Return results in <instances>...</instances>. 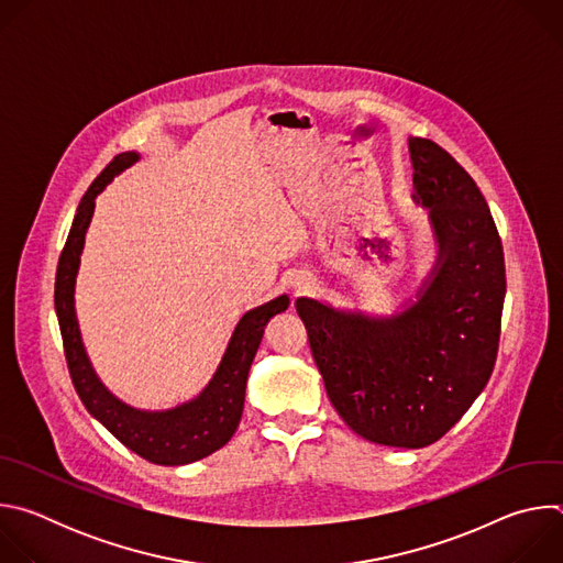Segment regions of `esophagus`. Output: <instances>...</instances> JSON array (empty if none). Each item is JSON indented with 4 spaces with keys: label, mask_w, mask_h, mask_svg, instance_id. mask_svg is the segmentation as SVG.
Wrapping results in <instances>:
<instances>
[{
    "label": "esophagus",
    "mask_w": 563,
    "mask_h": 563,
    "mask_svg": "<svg viewBox=\"0 0 563 563\" xmlns=\"http://www.w3.org/2000/svg\"><path fill=\"white\" fill-rule=\"evenodd\" d=\"M291 285H294V289H296L298 294H305V291L309 289V283H307V280H294Z\"/></svg>",
    "instance_id": "34e87169"
}]
</instances>
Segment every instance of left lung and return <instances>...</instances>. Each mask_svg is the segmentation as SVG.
Wrapping results in <instances>:
<instances>
[{"instance_id": "8db88e82", "label": "left lung", "mask_w": 563, "mask_h": 563, "mask_svg": "<svg viewBox=\"0 0 563 563\" xmlns=\"http://www.w3.org/2000/svg\"><path fill=\"white\" fill-rule=\"evenodd\" d=\"M412 200L428 209L437 261L389 316L298 298L311 356L341 419L389 448L439 441L484 391L499 350L504 247L484 194L456 159L410 137Z\"/></svg>"}]
</instances>
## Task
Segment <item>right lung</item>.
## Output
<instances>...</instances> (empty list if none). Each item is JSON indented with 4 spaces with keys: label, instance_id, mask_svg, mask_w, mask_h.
I'll return each mask as SVG.
<instances>
[{
    "label": "right lung",
    "instance_id": "right-lung-1",
    "mask_svg": "<svg viewBox=\"0 0 563 563\" xmlns=\"http://www.w3.org/2000/svg\"><path fill=\"white\" fill-rule=\"evenodd\" d=\"M137 159V151L115 155L113 163L93 180L85 198L79 200L57 265L55 313L59 320L70 380L89 415L142 459L157 465H187L220 450L233 437L240 417H243L247 376L263 341L265 325L269 318L289 307V296L283 294L243 313L213 376L200 394L185 400V404L169 410H140L118 398L100 380L87 354L75 313V280L87 229L96 211V198L118 174L133 167Z\"/></svg>",
    "mask_w": 563,
    "mask_h": 563
}]
</instances>
